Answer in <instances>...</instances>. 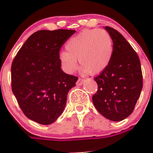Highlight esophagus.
Masks as SVG:
<instances>
[{
  "mask_svg": "<svg viewBox=\"0 0 153 153\" xmlns=\"http://www.w3.org/2000/svg\"><path fill=\"white\" fill-rule=\"evenodd\" d=\"M84 83V79H82V78H78V80L77 81V82H76V84L78 86H81V85H82Z\"/></svg>",
  "mask_w": 153,
  "mask_h": 153,
  "instance_id": "esophagus-1",
  "label": "esophagus"
}]
</instances>
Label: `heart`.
<instances>
[{
	"label": "heart",
	"mask_w": 153,
	"mask_h": 153,
	"mask_svg": "<svg viewBox=\"0 0 153 153\" xmlns=\"http://www.w3.org/2000/svg\"><path fill=\"white\" fill-rule=\"evenodd\" d=\"M67 51L59 54L64 69L69 73L78 67L89 75H95L105 69L113 55V42L111 35L104 29H84L71 38L66 45Z\"/></svg>",
	"instance_id": "1"
}]
</instances>
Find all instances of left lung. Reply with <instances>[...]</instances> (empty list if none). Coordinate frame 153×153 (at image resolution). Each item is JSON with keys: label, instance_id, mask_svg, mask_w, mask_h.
Wrapping results in <instances>:
<instances>
[{"label": "left lung", "instance_id": "obj_1", "mask_svg": "<svg viewBox=\"0 0 153 153\" xmlns=\"http://www.w3.org/2000/svg\"><path fill=\"white\" fill-rule=\"evenodd\" d=\"M113 42L112 60L94 78L98 91L92 96L97 110L113 121H121L132 112L143 87L142 71L138 55L124 37L112 27H105Z\"/></svg>", "mask_w": 153, "mask_h": 153}]
</instances>
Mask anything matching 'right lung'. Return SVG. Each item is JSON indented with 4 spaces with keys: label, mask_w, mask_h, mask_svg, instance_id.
<instances>
[{
    "label": "right lung",
    "mask_w": 153,
    "mask_h": 153,
    "mask_svg": "<svg viewBox=\"0 0 153 153\" xmlns=\"http://www.w3.org/2000/svg\"><path fill=\"white\" fill-rule=\"evenodd\" d=\"M75 30H40L29 37L11 67L12 89L24 115L43 125L62 114L78 77L61 69L59 52Z\"/></svg>",
    "instance_id": "add662e5"
}]
</instances>
